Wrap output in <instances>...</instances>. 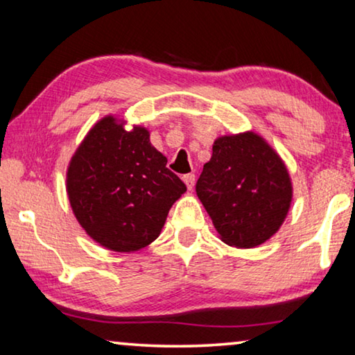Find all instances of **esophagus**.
<instances>
[{
  "mask_svg": "<svg viewBox=\"0 0 355 355\" xmlns=\"http://www.w3.org/2000/svg\"><path fill=\"white\" fill-rule=\"evenodd\" d=\"M183 182L187 184V188L191 191L194 188V182H196V177L193 173H188V175H183Z\"/></svg>",
  "mask_w": 355,
  "mask_h": 355,
  "instance_id": "34e87169",
  "label": "esophagus"
}]
</instances>
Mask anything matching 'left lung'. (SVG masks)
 <instances>
[{
	"label": "left lung",
	"instance_id": "8db88e82",
	"mask_svg": "<svg viewBox=\"0 0 355 355\" xmlns=\"http://www.w3.org/2000/svg\"><path fill=\"white\" fill-rule=\"evenodd\" d=\"M196 193L224 243L254 248L284 223L292 182L284 161L267 140L246 131L213 142Z\"/></svg>",
	"mask_w": 355,
	"mask_h": 355
}]
</instances>
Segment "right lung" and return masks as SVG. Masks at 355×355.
<instances>
[{
	"instance_id": "obj_1",
	"label": "right lung",
	"mask_w": 355,
	"mask_h": 355,
	"mask_svg": "<svg viewBox=\"0 0 355 355\" xmlns=\"http://www.w3.org/2000/svg\"><path fill=\"white\" fill-rule=\"evenodd\" d=\"M107 115L72 155L66 191L72 211L96 243L116 252L139 251L159 237L168 210L187 191L150 144L144 126Z\"/></svg>"
}]
</instances>
